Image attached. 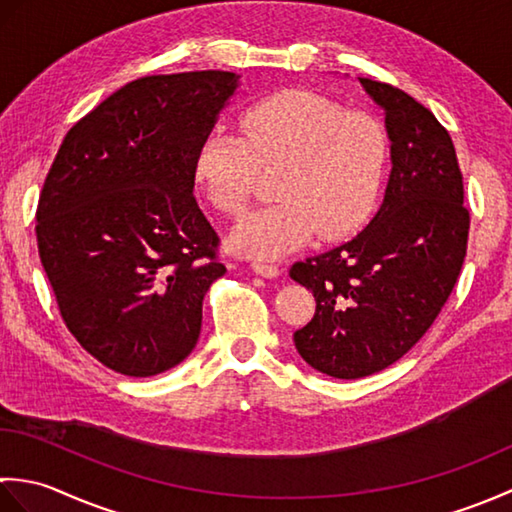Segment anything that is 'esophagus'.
<instances>
[{
    "label": "esophagus",
    "mask_w": 512,
    "mask_h": 512,
    "mask_svg": "<svg viewBox=\"0 0 512 512\" xmlns=\"http://www.w3.org/2000/svg\"><path fill=\"white\" fill-rule=\"evenodd\" d=\"M253 270L255 273L259 275V277H266V279H275V277H279V266H275V264H264V262H255L253 264Z\"/></svg>",
    "instance_id": "34e87169"
}]
</instances>
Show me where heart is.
Here are the masks:
<instances>
[{"instance_id":"obj_1","label":"heart","mask_w":512,"mask_h":512,"mask_svg":"<svg viewBox=\"0 0 512 512\" xmlns=\"http://www.w3.org/2000/svg\"><path fill=\"white\" fill-rule=\"evenodd\" d=\"M237 134L213 132L195 156V182L217 211L242 215L257 169L277 167L273 195L233 233L248 257L275 259L317 235L339 242L372 217L383 189L389 140L374 116L310 90H279L248 103Z\"/></svg>"}]
</instances>
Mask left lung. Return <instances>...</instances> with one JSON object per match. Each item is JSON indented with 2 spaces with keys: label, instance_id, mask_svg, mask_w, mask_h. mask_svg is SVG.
Segmentation results:
<instances>
[{
  "label": "left lung",
  "instance_id": "1",
  "mask_svg": "<svg viewBox=\"0 0 512 512\" xmlns=\"http://www.w3.org/2000/svg\"><path fill=\"white\" fill-rule=\"evenodd\" d=\"M361 85L385 110L391 140L383 206L350 242L290 268L317 299L297 352L343 380L394 365L422 339L458 284L471 226L447 129L394 85Z\"/></svg>",
  "mask_w": 512,
  "mask_h": 512
}]
</instances>
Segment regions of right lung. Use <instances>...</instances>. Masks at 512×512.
I'll return each mask as SVG.
<instances>
[{
    "instance_id": "1",
    "label": "right lung",
    "mask_w": 512,
    "mask_h": 512,
    "mask_svg": "<svg viewBox=\"0 0 512 512\" xmlns=\"http://www.w3.org/2000/svg\"><path fill=\"white\" fill-rule=\"evenodd\" d=\"M235 72L143 76L85 114L37 206L41 266L63 323L118 374L176 367L198 343L202 301L226 273L193 195L195 156Z\"/></svg>"
}]
</instances>
